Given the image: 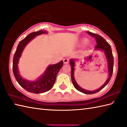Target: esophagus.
<instances>
[{"label": "esophagus", "mask_w": 127, "mask_h": 127, "mask_svg": "<svg viewBox=\"0 0 127 127\" xmlns=\"http://www.w3.org/2000/svg\"><path fill=\"white\" fill-rule=\"evenodd\" d=\"M63 62L64 64H68V62H69V59H67V58H65L63 59Z\"/></svg>", "instance_id": "34e87169"}]
</instances>
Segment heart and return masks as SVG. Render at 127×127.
<instances>
[{
    "instance_id": "1",
    "label": "heart",
    "mask_w": 127,
    "mask_h": 127,
    "mask_svg": "<svg viewBox=\"0 0 127 127\" xmlns=\"http://www.w3.org/2000/svg\"><path fill=\"white\" fill-rule=\"evenodd\" d=\"M83 43L84 44H87V43H88V40H83Z\"/></svg>"
}]
</instances>
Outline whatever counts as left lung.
I'll return each mask as SVG.
<instances>
[{
	"label": "left lung",
	"mask_w": 127,
	"mask_h": 127,
	"mask_svg": "<svg viewBox=\"0 0 127 127\" xmlns=\"http://www.w3.org/2000/svg\"><path fill=\"white\" fill-rule=\"evenodd\" d=\"M87 33L90 35L93 36L95 37L96 41V45L94 47V50H100L104 52L105 57L107 59V67H108V78L106 80V81L98 89L94 91H88L86 90L81 88L80 86L77 84L76 80L75 79L74 77V70H75V60L74 59H70V64L71 67V77L72 84H73L74 87L76 89L77 91H79L85 94H92L98 92L99 91L101 90L102 88H104L106 86L107 83L110 81V79H111V76L113 73V68H114V57L112 55V50L111 46L109 45V44L107 42L106 40H105L102 36L96 34H94L91 33L90 32H87Z\"/></svg>",
	"instance_id": "left-lung-1"
}]
</instances>
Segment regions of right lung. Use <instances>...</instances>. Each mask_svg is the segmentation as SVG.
I'll return each instance as SVG.
<instances>
[{
    "mask_svg": "<svg viewBox=\"0 0 127 127\" xmlns=\"http://www.w3.org/2000/svg\"><path fill=\"white\" fill-rule=\"evenodd\" d=\"M46 31L40 30L28 34L25 39L19 42L13 59V72L16 81L21 87L27 91L32 93H42L50 90L56 81L58 72L63 65V61L55 64H51L46 69L44 72L35 81L26 80L21 76L18 70L19 60L25 48L35 37L41 34H47Z\"/></svg>",
    "mask_w": 127,
    "mask_h": 127,
    "instance_id": "right-lung-1",
    "label": "right lung"
}]
</instances>
